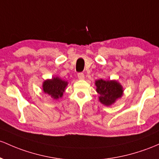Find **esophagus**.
I'll return each mask as SVG.
<instances>
[{"instance_id": "esophagus-1", "label": "esophagus", "mask_w": 159, "mask_h": 159, "mask_svg": "<svg viewBox=\"0 0 159 159\" xmlns=\"http://www.w3.org/2000/svg\"><path fill=\"white\" fill-rule=\"evenodd\" d=\"M78 78L80 80H84V75L83 73H78Z\"/></svg>"}]
</instances>
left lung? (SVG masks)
<instances>
[{
  "instance_id": "1",
  "label": "left lung",
  "mask_w": 159,
  "mask_h": 159,
  "mask_svg": "<svg viewBox=\"0 0 159 159\" xmlns=\"http://www.w3.org/2000/svg\"><path fill=\"white\" fill-rule=\"evenodd\" d=\"M95 85L99 101L104 106L113 105L124 94L123 87L116 80H96Z\"/></svg>"
}]
</instances>
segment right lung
I'll list each match as a JSON object with an SVG mask.
<instances>
[{"instance_id": "obj_1", "label": "right lung", "mask_w": 159, "mask_h": 159, "mask_svg": "<svg viewBox=\"0 0 159 159\" xmlns=\"http://www.w3.org/2000/svg\"><path fill=\"white\" fill-rule=\"evenodd\" d=\"M69 82L62 80L60 77H53L51 79H47L43 82L42 88L45 93L48 94L55 100L62 98L65 93Z\"/></svg>"}]
</instances>
